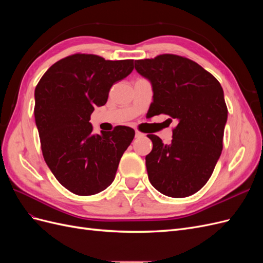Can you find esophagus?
I'll list each match as a JSON object with an SVG mask.
<instances>
[{"mask_svg":"<svg viewBox=\"0 0 263 263\" xmlns=\"http://www.w3.org/2000/svg\"><path fill=\"white\" fill-rule=\"evenodd\" d=\"M144 136H145V134L140 133L139 130H136V133H135V137H136V138H141V137H144Z\"/></svg>","mask_w":263,"mask_h":263,"instance_id":"34e87169","label":"esophagus"}]
</instances>
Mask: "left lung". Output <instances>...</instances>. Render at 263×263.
I'll return each instance as SVG.
<instances>
[{
	"instance_id": "obj_1",
	"label": "left lung",
	"mask_w": 263,
	"mask_h": 263,
	"mask_svg": "<svg viewBox=\"0 0 263 263\" xmlns=\"http://www.w3.org/2000/svg\"><path fill=\"white\" fill-rule=\"evenodd\" d=\"M135 69L153 85L150 116L165 114L178 123L169 145L148 135L149 181L166 196L192 195L209 181L222 150L228 113L222 87L209 71L177 54L136 60Z\"/></svg>"
}]
</instances>
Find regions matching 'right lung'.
Listing matches in <instances>:
<instances>
[{
    "label": "right lung",
    "mask_w": 263,
    "mask_h": 263,
    "mask_svg": "<svg viewBox=\"0 0 263 263\" xmlns=\"http://www.w3.org/2000/svg\"><path fill=\"white\" fill-rule=\"evenodd\" d=\"M134 69V60H105L76 53L46 71L35 89V122L43 156L54 178L77 195H94L112 184L135 130L117 126L93 135L89 122L110 87Z\"/></svg>",
    "instance_id": "obj_1"
}]
</instances>
